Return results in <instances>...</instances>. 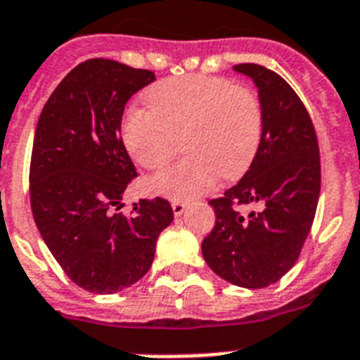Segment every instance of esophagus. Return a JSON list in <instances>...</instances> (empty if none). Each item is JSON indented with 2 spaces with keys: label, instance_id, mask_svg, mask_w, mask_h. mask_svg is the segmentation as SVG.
<instances>
[{
  "label": "esophagus",
  "instance_id": "1",
  "mask_svg": "<svg viewBox=\"0 0 360 360\" xmlns=\"http://www.w3.org/2000/svg\"><path fill=\"white\" fill-rule=\"evenodd\" d=\"M171 206H173V213H174V215H176V217H180L184 212H186V202L174 200L173 204H171Z\"/></svg>",
  "mask_w": 360,
  "mask_h": 360
}]
</instances>
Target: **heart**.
Listing matches in <instances>:
<instances>
[{"instance_id": "b5f03b06", "label": "heart", "mask_w": 360, "mask_h": 360, "mask_svg": "<svg viewBox=\"0 0 360 360\" xmlns=\"http://www.w3.org/2000/svg\"><path fill=\"white\" fill-rule=\"evenodd\" d=\"M148 108H130L121 124L124 148L145 169H158L184 139L186 158L147 180V189L171 200H191L236 180L259 153L265 114L255 91L224 77L165 79L143 95Z\"/></svg>"}]
</instances>
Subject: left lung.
I'll list each match as a JSON object with an SVG mask.
<instances>
[{
    "instance_id": "8db88e82",
    "label": "left lung",
    "mask_w": 360,
    "mask_h": 360,
    "mask_svg": "<svg viewBox=\"0 0 360 360\" xmlns=\"http://www.w3.org/2000/svg\"><path fill=\"white\" fill-rule=\"evenodd\" d=\"M257 86L265 130L252 167L213 198L215 226L202 255L222 280L245 289L280 281L298 261L320 197V150L313 121L289 82L259 64H237ZM237 205H255L243 216Z\"/></svg>"
}]
</instances>
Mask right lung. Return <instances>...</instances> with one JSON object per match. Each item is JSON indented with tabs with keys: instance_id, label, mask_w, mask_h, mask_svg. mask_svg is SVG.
Masks as SVG:
<instances>
[{
	"instance_id": "right-lung-1",
	"label": "right lung",
	"mask_w": 360,
	"mask_h": 360,
	"mask_svg": "<svg viewBox=\"0 0 360 360\" xmlns=\"http://www.w3.org/2000/svg\"><path fill=\"white\" fill-rule=\"evenodd\" d=\"M154 73L90 58L68 73L41 110L29 191L41 239L75 285L123 290L147 274L160 233L173 222L165 198H141L130 217L123 193L138 176L121 139L127 101Z\"/></svg>"
}]
</instances>
